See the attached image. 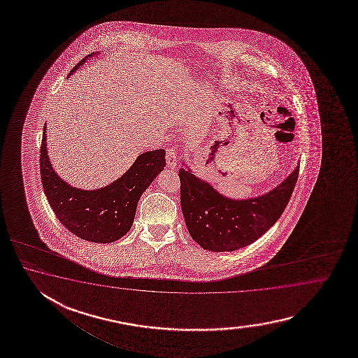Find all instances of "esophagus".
Here are the masks:
<instances>
[{
  "mask_svg": "<svg viewBox=\"0 0 358 358\" xmlns=\"http://www.w3.org/2000/svg\"><path fill=\"white\" fill-rule=\"evenodd\" d=\"M166 162H168L169 168L173 169V170L178 166V157H176L174 150H168V153H166Z\"/></svg>",
  "mask_w": 358,
  "mask_h": 358,
  "instance_id": "34e87169",
  "label": "esophagus"
}]
</instances>
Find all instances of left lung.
I'll list each match as a JSON object with an SVG mask.
<instances>
[{
    "label": "left lung",
    "mask_w": 358,
    "mask_h": 358,
    "mask_svg": "<svg viewBox=\"0 0 358 358\" xmlns=\"http://www.w3.org/2000/svg\"><path fill=\"white\" fill-rule=\"evenodd\" d=\"M180 205L193 241L203 250L231 252L264 236L284 213L296 187L299 165L274 189L257 197L231 198L221 194L182 160Z\"/></svg>",
    "instance_id": "obj_1"
}]
</instances>
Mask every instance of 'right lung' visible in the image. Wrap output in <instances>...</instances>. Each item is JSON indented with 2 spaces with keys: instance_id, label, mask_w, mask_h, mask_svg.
<instances>
[{
  "instance_id": "1",
  "label": "right lung",
  "mask_w": 358,
  "mask_h": 358,
  "mask_svg": "<svg viewBox=\"0 0 358 358\" xmlns=\"http://www.w3.org/2000/svg\"><path fill=\"white\" fill-rule=\"evenodd\" d=\"M88 55L70 71L73 76ZM47 127L41 145V179L48 203L61 224L76 236L94 243H113L129 231L138 201L151 182L166 166L165 150L141 153L120 178L97 189H82L70 185L56 171L47 151Z\"/></svg>"
}]
</instances>
